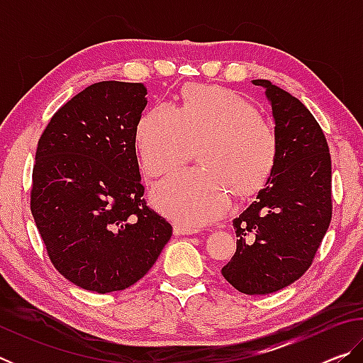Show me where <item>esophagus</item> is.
<instances>
[{"label": "esophagus", "instance_id": "esophagus-1", "mask_svg": "<svg viewBox=\"0 0 363 363\" xmlns=\"http://www.w3.org/2000/svg\"><path fill=\"white\" fill-rule=\"evenodd\" d=\"M192 233H195V230L189 229L186 225H181V224L174 225V235H192Z\"/></svg>", "mask_w": 363, "mask_h": 363}]
</instances>
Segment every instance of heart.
Listing matches in <instances>:
<instances>
[{
	"label": "heart",
	"mask_w": 363,
	"mask_h": 363,
	"mask_svg": "<svg viewBox=\"0 0 363 363\" xmlns=\"http://www.w3.org/2000/svg\"><path fill=\"white\" fill-rule=\"evenodd\" d=\"M195 144L200 168L173 174L152 194L160 211L186 227L225 214L230 190L253 192L270 174L279 153L272 123L245 97L220 86L190 84L179 107L158 102L138 121V157L150 177L181 167Z\"/></svg>",
	"instance_id": "obj_1"
}]
</instances>
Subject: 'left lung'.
Masks as SVG:
<instances>
[{"label":"left lung","mask_w":363,"mask_h":363,"mask_svg":"<svg viewBox=\"0 0 363 363\" xmlns=\"http://www.w3.org/2000/svg\"><path fill=\"white\" fill-rule=\"evenodd\" d=\"M272 106L279 153L256 200L233 219L237 251L220 270L245 294L291 285L311 267L328 230L331 157L320 125L307 107L269 79H253Z\"/></svg>","instance_id":"obj_1"}]
</instances>
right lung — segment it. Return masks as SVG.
Here are the masks:
<instances>
[{"instance_id":"1","label":"right lung","mask_w":363,"mask_h":363,"mask_svg":"<svg viewBox=\"0 0 363 363\" xmlns=\"http://www.w3.org/2000/svg\"><path fill=\"white\" fill-rule=\"evenodd\" d=\"M145 94L143 83L91 84L52 115L36 147L30 210L54 267L84 290L130 288L173 235L140 182Z\"/></svg>"}]
</instances>
